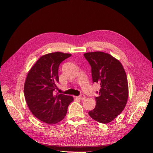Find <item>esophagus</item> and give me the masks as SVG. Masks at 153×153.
Segmentation results:
<instances>
[{
    "label": "esophagus",
    "mask_w": 153,
    "mask_h": 153,
    "mask_svg": "<svg viewBox=\"0 0 153 153\" xmlns=\"http://www.w3.org/2000/svg\"><path fill=\"white\" fill-rule=\"evenodd\" d=\"M77 99H80V100H85V96L84 95V94H80V96H77V97H76Z\"/></svg>",
    "instance_id": "esophagus-1"
}]
</instances>
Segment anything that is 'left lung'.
Here are the masks:
<instances>
[{
	"mask_svg": "<svg viewBox=\"0 0 153 153\" xmlns=\"http://www.w3.org/2000/svg\"><path fill=\"white\" fill-rule=\"evenodd\" d=\"M91 67L93 83L100 84L95 97L94 109L88 112L97 122L107 123L119 115L126 104L128 85L126 73L121 63L110 54L101 51L83 54Z\"/></svg>",
	"mask_w": 153,
	"mask_h": 153,
	"instance_id": "left-lung-1",
	"label": "left lung"
}]
</instances>
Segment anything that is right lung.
Here are the masks:
<instances>
[{"label":"right lung","mask_w":153,"mask_h":153,"mask_svg":"<svg viewBox=\"0 0 153 153\" xmlns=\"http://www.w3.org/2000/svg\"><path fill=\"white\" fill-rule=\"evenodd\" d=\"M71 56L55 52L42 56L30 70L24 85V96L33 114L48 124L56 123L66 116L73 97L54 94L59 82L60 64Z\"/></svg>","instance_id":"add662e5"}]
</instances>
